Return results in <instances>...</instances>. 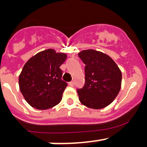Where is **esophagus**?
Masks as SVG:
<instances>
[{"instance_id": "obj_1", "label": "esophagus", "mask_w": 147, "mask_h": 147, "mask_svg": "<svg viewBox=\"0 0 147 147\" xmlns=\"http://www.w3.org/2000/svg\"><path fill=\"white\" fill-rule=\"evenodd\" d=\"M69 85L70 86V87H73V86H74V82H69Z\"/></svg>"}]
</instances>
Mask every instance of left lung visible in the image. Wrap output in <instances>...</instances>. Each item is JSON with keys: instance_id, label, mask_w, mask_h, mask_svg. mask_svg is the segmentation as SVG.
I'll use <instances>...</instances> for the list:
<instances>
[{"instance_id": "obj_1", "label": "left lung", "mask_w": 147, "mask_h": 147, "mask_svg": "<svg viewBox=\"0 0 147 147\" xmlns=\"http://www.w3.org/2000/svg\"><path fill=\"white\" fill-rule=\"evenodd\" d=\"M85 67V83L77 89L79 100L87 107L102 109L117 96L121 84V72L109 56L94 50L78 54Z\"/></svg>"}]
</instances>
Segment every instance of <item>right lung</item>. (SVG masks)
<instances>
[{
    "label": "right lung",
    "instance_id": "add662e5",
    "mask_svg": "<svg viewBox=\"0 0 147 147\" xmlns=\"http://www.w3.org/2000/svg\"><path fill=\"white\" fill-rule=\"evenodd\" d=\"M66 58L65 53L47 49L37 53L25 64L19 76V87L30 106L47 109L61 101L67 83L62 80L60 67Z\"/></svg>",
    "mask_w": 147,
    "mask_h": 147
}]
</instances>
